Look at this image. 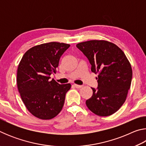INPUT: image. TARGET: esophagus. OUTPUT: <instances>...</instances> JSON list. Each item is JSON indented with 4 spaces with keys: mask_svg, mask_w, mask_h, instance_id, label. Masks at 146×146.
Returning <instances> with one entry per match:
<instances>
[{
    "mask_svg": "<svg viewBox=\"0 0 146 146\" xmlns=\"http://www.w3.org/2000/svg\"><path fill=\"white\" fill-rule=\"evenodd\" d=\"M74 86H75L76 88H81L82 87V86L78 85V84H74Z\"/></svg>",
    "mask_w": 146,
    "mask_h": 146,
    "instance_id": "obj_1",
    "label": "esophagus"
}]
</instances>
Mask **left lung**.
<instances>
[{"instance_id": "obj_1", "label": "left lung", "mask_w": 146, "mask_h": 146, "mask_svg": "<svg viewBox=\"0 0 146 146\" xmlns=\"http://www.w3.org/2000/svg\"><path fill=\"white\" fill-rule=\"evenodd\" d=\"M76 46L88 58L91 70L98 74V88L86 101L91 112L100 117L113 115L126 99L132 79V68L120 48L104 40L78 43Z\"/></svg>"}]
</instances>
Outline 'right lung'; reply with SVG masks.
I'll return each mask as SVG.
<instances>
[{
	"mask_svg": "<svg viewBox=\"0 0 146 146\" xmlns=\"http://www.w3.org/2000/svg\"><path fill=\"white\" fill-rule=\"evenodd\" d=\"M70 46L56 42L42 44L28 49L20 62L17 88L27 110L36 118L51 119L63 108L71 85L59 84L50 75L56 73L60 56Z\"/></svg>",
	"mask_w": 146,
	"mask_h": 146,
	"instance_id": "obj_1",
	"label": "right lung"
}]
</instances>
